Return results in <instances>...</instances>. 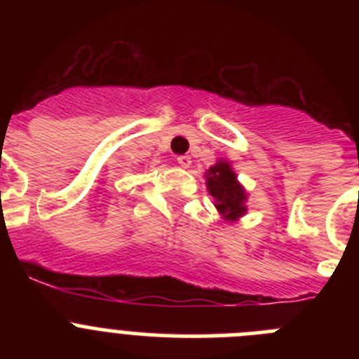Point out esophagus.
I'll return each instance as SVG.
<instances>
[{"instance_id": "esophagus-1", "label": "esophagus", "mask_w": 359, "mask_h": 359, "mask_svg": "<svg viewBox=\"0 0 359 359\" xmlns=\"http://www.w3.org/2000/svg\"><path fill=\"white\" fill-rule=\"evenodd\" d=\"M177 163L182 165L183 169H187V167H190L192 160H190V156H187V154H182V156H177Z\"/></svg>"}]
</instances>
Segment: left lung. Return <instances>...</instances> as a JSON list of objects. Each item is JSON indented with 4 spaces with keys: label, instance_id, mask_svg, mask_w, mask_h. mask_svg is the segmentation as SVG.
<instances>
[{
    "label": "left lung",
    "instance_id": "8db88e82",
    "mask_svg": "<svg viewBox=\"0 0 359 359\" xmlns=\"http://www.w3.org/2000/svg\"><path fill=\"white\" fill-rule=\"evenodd\" d=\"M207 187L210 196L215 199V208L226 219L236 221L246 212L244 189L237 183L236 174L226 161H219L217 165L210 167L207 174Z\"/></svg>",
    "mask_w": 359,
    "mask_h": 359
}]
</instances>
